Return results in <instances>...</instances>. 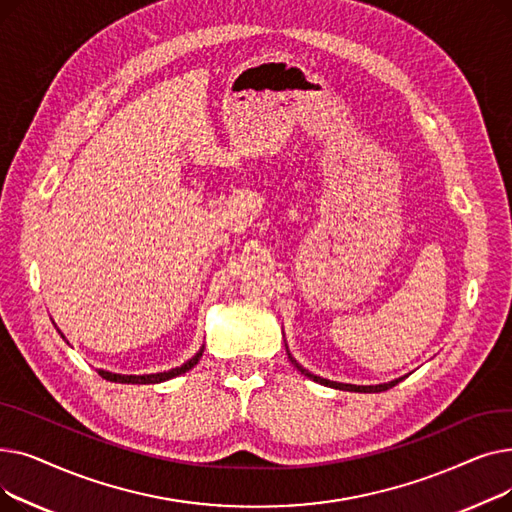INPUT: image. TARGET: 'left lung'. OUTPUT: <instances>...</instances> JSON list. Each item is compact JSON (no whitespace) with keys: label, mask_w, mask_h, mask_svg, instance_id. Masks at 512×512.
Masks as SVG:
<instances>
[{"label":"left lung","mask_w":512,"mask_h":512,"mask_svg":"<svg viewBox=\"0 0 512 512\" xmlns=\"http://www.w3.org/2000/svg\"><path fill=\"white\" fill-rule=\"evenodd\" d=\"M288 359H290V363L297 367L303 375H307L309 380H313V382H317V384H324V386H330V388H336V390H348V392H386V390H390L392 386H396L402 378H398V380H392V382H388V384H375V386H355V384H340V382H330V380H324V378H319V375H313L311 371H307L305 367H301L297 361H294V357L288 353Z\"/></svg>","instance_id":"8db88e82"}]
</instances>
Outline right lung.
I'll list each match as a JSON object with an SVG mask.
<instances>
[{
	"label": "right lung",
	"instance_id": "obj_1",
	"mask_svg": "<svg viewBox=\"0 0 512 512\" xmlns=\"http://www.w3.org/2000/svg\"><path fill=\"white\" fill-rule=\"evenodd\" d=\"M58 332H60V330H58ZM60 334H62V332H60ZM62 338H64V334H62ZM64 340H66V338H64ZM201 357H203V348H201V351H199L193 359H188L184 365H180V367H176V369H170V371L147 373V375H122V373H112V371L99 369V375H101L103 380H110V382H116V384H159V382H166V380L176 378V375L186 373L188 369H193V367L199 363Z\"/></svg>",
	"mask_w": 512,
	"mask_h": 512
}]
</instances>
